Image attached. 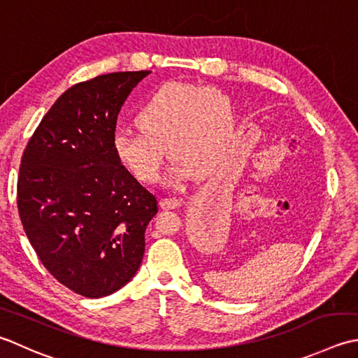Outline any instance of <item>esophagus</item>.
<instances>
[{"instance_id": "obj_1", "label": "esophagus", "mask_w": 358, "mask_h": 358, "mask_svg": "<svg viewBox=\"0 0 358 358\" xmlns=\"http://www.w3.org/2000/svg\"><path fill=\"white\" fill-rule=\"evenodd\" d=\"M181 201L180 199H161L159 200V206L163 209H177L181 206Z\"/></svg>"}]
</instances>
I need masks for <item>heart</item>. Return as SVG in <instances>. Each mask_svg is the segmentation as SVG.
<instances>
[{
    "label": "heart",
    "instance_id": "obj_1",
    "mask_svg": "<svg viewBox=\"0 0 358 358\" xmlns=\"http://www.w3.org/2000/svg\"><path fill=\"white\" fill-rule=\"evenodd\" d=\"M141 131H117L113 152L136 180L152 185L167 157L173 155L166 185L181 187L201 171L222 166L234 139L233 102L220 90L169 82L158 88L138 111Z\"/></svg>",
    "mask_w": 358,
    "mask_h": 358
}]
</instances>
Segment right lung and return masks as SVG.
<instances>
[{
	"label": "right lung",
	"instance_id": "add662e5",
	"mask_svg": "<svg viewBox=\"0 0 358 358\" xmlns=\"http://www.w3.org/2000/svg\"><path fill=\"white\" fill-rule=\"evenodd\" d=\"M150 71L97 76L68 88L21 157L17 205L41 264L73 292L102 298L135 276L153 194L113 152L117 115Z\"/></svg>",
	"mask_w": 358,
	"mask_h": 358
}]
</instances>
